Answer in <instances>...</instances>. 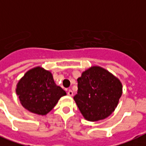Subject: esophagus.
I'll return each instance as SVG.
<instances>
[{"mask_svg": "<svg viewBox=\"0 0 146 146\" xmlns=\"http://www.w3.org/2000/svg\"><path fill=\"white\" fill-rule=\"evenodd\" d=\"M67 94H68V96H73V91L71 90V89H69L68 92H67Z\"/></svg>", "mask_w": 146, "mask_h": 146, "instance_id": "obj_1", "label": "esophagus"}]
</instances>
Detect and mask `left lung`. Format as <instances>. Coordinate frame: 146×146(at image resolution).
Segmentation results:
<instances>
[{
	"mask_svg": "<svg viewBox=\"0 0 146 146\" xmlns=\"http://www.w3.org/2000/svg\"><path fill=\"white\" fill-rule=\"evenodd\" d=\"M77 82L78 92L73 98L86 120H103L115 110L122 95V84L108 71L92 66Z\"/></svg>",
	"mask_w": 146,
	"mask_h": 146,
	"instance_id": "obj_1",
	"label": "left lung"
}]
</instances>
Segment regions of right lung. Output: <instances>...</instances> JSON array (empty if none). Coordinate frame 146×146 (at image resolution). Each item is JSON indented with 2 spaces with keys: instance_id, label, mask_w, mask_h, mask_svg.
Here are the masks:
<instances>
[{
  "instance_id": "right-lung-1",
  "label": "right lung",
  "mask_w": 146,
  "mask_h": 146,
  "mask_svg": "<svg viewBox=\"0 0 146 146\" xmlns=\"http://www.w3.org/2000/svg\"><path fill=\"white\" fill-rule=\"evenodd\" d=\"M22 105L32 113L45 115L66 92L55 84L50 72L38 66L29 70L16 89Z\"/></svg>"
}]
</instances>
